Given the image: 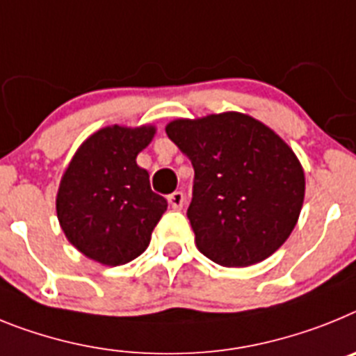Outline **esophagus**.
<instances>
[{
	"mask_svg": "<svg viewBox=\"0 0 356 356\" xmlns=\"http://www.w3.org/2000/svg\"><path fill=\"white\" fill-rule=\"evenodd\" d=\"M168 202L172 209H181L184 206V193L182 191H174L172 195H168Z\"/></svg>",
	"mask_w": 356,
	"mask_h": 356,
	"instance_id": "obj_1",
	"label": "esophagus"
}]
</instances>
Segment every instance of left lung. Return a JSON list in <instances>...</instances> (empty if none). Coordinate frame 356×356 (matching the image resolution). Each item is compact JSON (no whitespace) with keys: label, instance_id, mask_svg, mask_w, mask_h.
<instances>
[{"label":"left lung","instance_id":"left-lung-1","mask_svg":"<svg viewBox=\"0 0 356 356\" xmlns=\"http://www.w3.org/2000/svg\"><path fill=\"white\" fill-rule=\"evenodd\" d=\"M166 134L195 170L188 218L199 251L224 267L274 254L305 199V174L289 145L240 113L175 120Z\"/></svg>","mask_w":356,"mask_h":356}]
</instances>
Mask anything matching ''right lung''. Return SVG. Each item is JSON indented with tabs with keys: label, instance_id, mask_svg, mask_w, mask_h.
<instances>
[{
	"label": "right lung",
	"instance_id": "1",
	"mask_svg": "<svg viewBox=\"0 0 356 356\" xmlns=\"http://www.w3.org/2000/svg\"><path fill=\"white\" fill-rule=\"evenodd\" d=\"M154 132V127H105L76 150L60 181V227L80 252L104 265L138 258L168 208L150 188L147 170L136 165Z\"/></svg>",
	"mask_w": 356,
	"mask_h": 356
}]
</instances>
